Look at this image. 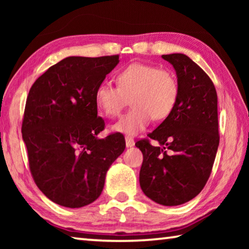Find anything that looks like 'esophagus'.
<instances>
[{
    "mask_svg": "<svg viewBox=\"0 0 249 249\" xmlns=\"http://www.w3.org/2000/svg\"><path fill=\"white\" fill-rule=\"evenodd\" d=\"M125 142H126V147H127V148H129V147H133L135 145L134 140L129 136H125Z\"/></svg>",
    "mask_w": 249,
    "mask_h": 249,
    "instance_id": "esophagus-1",
    "label": "esophagus"
}]
</instances>
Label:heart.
<instances>
[{"instance_id":"b5f03b06","label":"heart","mask_w":249,"mask_h":249,"mask_svg":"<svg viewBox=\"0 0 249 249\" xmlns=\"http://www.w3.org/2000/svg\"><path fill=\"white\" fill-rule=\"evenodd\" d=\"M117 87L103 82L96 88L95 102L105 115L114 117L123 111L130 99L133 107L112 125L114 132L136 135L153 117L167 119L179 96L176 75L168 69L146 64H132L116 75Z\"/></svg>"}]
</instances>
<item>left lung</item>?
Listing matches in <instances>:
<instances>
[{
	"instance_id": "8db88e82",
	"label": "left lung",
	"mask_w": 249,
	"mask_h": 249,
	"mask_svg": "<svg viewBox=\"0 0 249 249\" xmlns=\"http://www.w3.org/2000/svg\"><path fill=\"white\" fill-rule=\"evenodd\" d=\"M172 65L179 96L171 114L135 146L144 156L140 184L150 200L161 205L183 204L204 188L220 142L217 95L209 75L183 53L162 54ZM171 150L167 154L165 149Z\"/></svg>"
}]
</instances>
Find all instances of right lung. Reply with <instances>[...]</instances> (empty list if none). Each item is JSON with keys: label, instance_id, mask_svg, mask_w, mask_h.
Wrapping results in <instances>:
<instances>
[{"label": "right lung", "instance_id": "obj_1", "mask_svg": "<svg viewBox=\"0 0 249 249\" xmlns=\"http://www.w3.org/2000/svg\"><path fill=\"white\" fill-rule=\"evenodd\" d=\"M119 62V56L67 57L29 90L22 125L29 168L39 190L59 205L82 208L98 199L125 149L120 133L98 137L105 124L95 91Z\"/></svg>", "mask_w": 249, "mask_h": 249}]
</instances>
